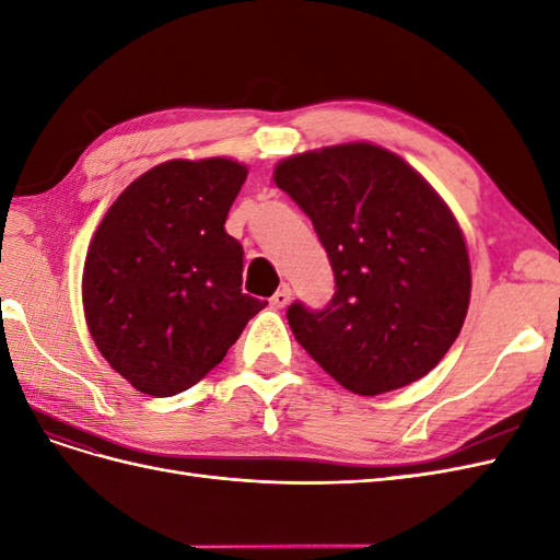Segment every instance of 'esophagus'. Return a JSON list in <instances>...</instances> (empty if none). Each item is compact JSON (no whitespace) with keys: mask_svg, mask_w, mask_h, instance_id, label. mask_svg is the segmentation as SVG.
I'll return each mask as SVG.
<instances>
[{"mask_svg":"<svg viewBox=\"0 0 560 560\" xmlns=\"http://www.w3.org/2000/svg\"><path fill=\"white\" fill-rule=\"evenodd\" d=\"M290 299H292V290H290V287H282V290H278L273 294V299H270V306H273L276 311H280V308L287 306V303H290Z\"/></svg>","mask_w":560,"mask_h":560,"instance_id":"34e87169","label":"esophagus"}]
</instances>
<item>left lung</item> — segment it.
<instances>
[{
  "mask_svg": "<svg viewBox=\"0 0 560 560\" xmlns=\"http://www.w3.org/2000/svg\"><path fill=\"white\" fill-rule=\"evenodd\" d=\"M273 177L311 217L336 282L322 311L287 308L296 341L354 395L430 374L460 334L471 292L465 235L446 202L369 142L284 159Z\"/></svg>",
  "mask_w": 560,
  "mask_h": 560,
  "instance_id": "8db88e82",
  "label": "left lung"
}]
</instances>
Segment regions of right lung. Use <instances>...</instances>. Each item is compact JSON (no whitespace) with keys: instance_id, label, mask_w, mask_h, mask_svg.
I'll use <instances>...</instances> for the list:
<instances>
[{"instance_id":"add662e5","label":"right lung","mask_w":560,"mask_h":560,"mask_svg":"<svg viewBox=\"0 0 560 560\" xmlns=\"http://www.w3.org/2000/svg\"><path fill=\"white\" fill-rule=\"evenodd\" d=\"M245 179L231 159L161 163L93 235L81 282L89 331L144 395L173 397L206 378L266 308L243 294V247L224 229Z\"/></svg>"}]
</instances>
